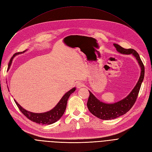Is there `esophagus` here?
I'll return each instance as SVG.
<instances>
[{
  "label": "esophagus",
  "instance_id": "esophagus-1",
  "mask_svg": "<svg viewBox=\"0 0 152 152\" xmlns=\"http://www.w3.org/2000/svg\"><path fill=\"white\" fill-rule=\"evenodd\" d=\"M76 87H77V89H79V88H81V87H84V84L83 83H81V82H77V83H76Z\"/></svg>",
  "mask_w": 152,
  "mask_h": 152
}]
</instances>
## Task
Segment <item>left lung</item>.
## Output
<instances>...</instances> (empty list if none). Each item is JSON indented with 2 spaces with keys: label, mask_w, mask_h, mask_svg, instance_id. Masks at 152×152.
I'll return each mask as SVG.
<instances>
[{
  "label": "left lung",
  "mask_w": 152,
  "mask_h": 152,
  "mask_svg": "<svg viewBox=\"0 0 152 152\" xmlns=\"http://www.w3.org/2000/svg\"><path fill=\"white\" fill-rule=\"evenodd\" d=\"M113 45L118 52L123 54H132L136 58L141 67V74L139 81L131 92L125 99L115 103L107 104V103H103L99 101L89 91L90 95L87 103L89 110L94 116L100 119H105V120L116 118L126 113L127 111L130 110L137 100L145 73L144 65L139 57V53L136 51L132 49H124L116 44H113Z\"/></svg>",
  "instance_id": "obj_1"
}]
</instances>
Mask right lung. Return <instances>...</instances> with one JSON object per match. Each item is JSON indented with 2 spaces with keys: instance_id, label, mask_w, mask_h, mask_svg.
Segmentation results:
<instances>
[{
  "instance_id": "right-lung-1",
  "label": "right lung",
  "mask_w": 152,
  "mask_h": 152,
  "mask_svg": "<svg viewBox=\"0 0 152 152\" xmlns=\"http://www.w3.org/2000/svg\"><path fill=\"white\" fill-rule=\"evenodd\" d=\"M21 53V52L15 53L13 55V57L17 54ZM13 58V57H12L10 60V62L9 63V66L11 65ZM75 90H76V88L74 87L73 89H72L71 90L66 92L65 95H63V97L58 103V104L56 105L52 110L48 111V112H45L43 113H34L32 112H29V111H28L27 110L23 108L15 100V102L16 104H17V107H18L19 110L21 111V112L27 118H28L29 120L38 124H51L55 123L56 121H57L58 119L62 116L66 108L67 101L68 100V98L69 97L70 95L75 91Z\"/></svg>"
}]
</instances>
